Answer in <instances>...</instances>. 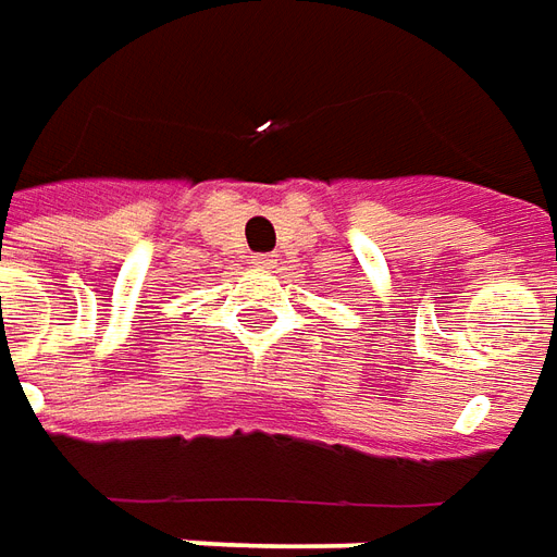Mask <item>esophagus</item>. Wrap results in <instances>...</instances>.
<instances>
[{"label":"esophagus","mask_w":557,"mask_h":557,"mask_svg":"<svg viewBox=\"0 0 557 557\" xmlns=\"http://www.w3.org/2000/svg\"><path fill=\"white\" fill-rule=\"evenodd\" d=\"M251 263H255L258 270H272V267H275V255H251Z\"/></svg>","instance_id":"34e87169"}]
</instances>
